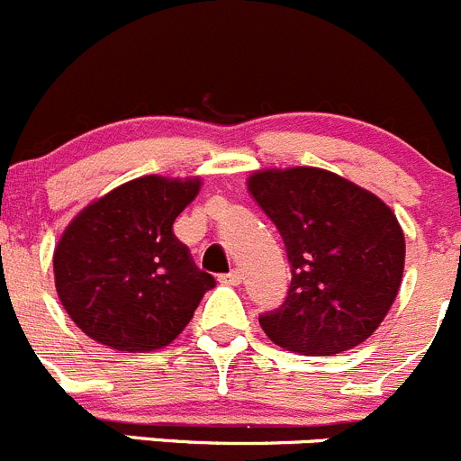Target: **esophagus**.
Instances as JSON below:
<instances>
[{"mask_svg": "<svg viewBox=\"0 0 461 461\" xmlns=\"http://www.w3.org/2000/svg\"><path fill=\"white\" fill-rule=\"evenodd\" d=\"M220 282H224V285H240L241 282V271L240 268H232L230 273H224V276H220Z\"/></svg>", "mask_w": 461, "mask_h": 461, "instance_id": "34e87169", "label": "esophagus"}]
</instances>
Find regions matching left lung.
Here are the masks:
<instances>
[{"instance_id": "8db88e82", "label": "left lung", "mask_w": 461, "mask_h": 461, "mask_svg": "<svg viewBox=\"0 0 461 461\" xmlns=\"http://www.w3.org/2000/svg\"><path fill=\"white\" fill-rule=\"evenodd\" d=\"M249 190L280 230L291 285L259 316L280 348L330 357L370 339L401 286L405 237L394 212L361 185L321 170H259Z\"/></svg>"}]
</instances>
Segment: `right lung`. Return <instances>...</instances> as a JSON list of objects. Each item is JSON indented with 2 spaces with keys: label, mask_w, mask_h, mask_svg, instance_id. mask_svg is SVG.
<instances>
[{
  "label": "right lung",
  "mask_w": 461,
  "mask_h": 461,
  "mask_svg": "<svg viewBox=\"0 0 461 461\" xmlns=\"http://www.w3.org/2000/svg\"><path fill=\"white\" fill-rule=\"evenodd\" d=\"M199 179L140 176L80 211L53 253L56 289L71 321L118 352L170 345L215 286L172 224Z\"/></svg>",
  "instance_id": "obj_1"
}]
</instances>
